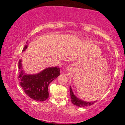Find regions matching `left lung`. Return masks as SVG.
Segmentation results:
<instances>
[{"label":"left lung","instance_id":"obj_1","mask_svg":"<svg viewBox=\"0 0 125 125\" xmlns=\"http://www.w3.org/2000/svg\"><path fill=\"white\" fill-rule=\"evenodd\" d=\"M70 95H71V101L74 105L77 106L79 107H85V106H90L96 102L95 101H90V102H87V101H82L80 99H78L73 94V92H72V88L70 86Z\"/></svg>","mask_w":125,"mask_h":125}]
</instances>
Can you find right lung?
Masks as SVG:
<instances>
[{
    "mask_svg": "<svg viewBox=\"0 0 125 125\" xmlns=\"http://www.w3.org/2000/svg\"><path fill=\"white\" fill-rule=\"evenodd\" d=\"M27 43V42H26ZM27 48L25 45L23 49ZM21 61L18 63L19 74L18 76L20 85L27 96L33 100L44 101L48 98V87L49 84L60 74L58 67H50L35 75L25 74L22 70Z\"/></svg>",
    "mask_w": 125,
    "mask_h": 125,
    "instance_id": "1",
    "label": "right lung"
}]
</instances>
